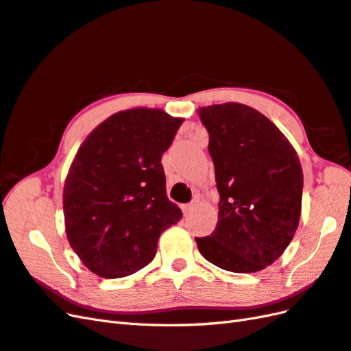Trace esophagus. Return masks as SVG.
<instances>
[{
    "label": "esophagus",
    "instance_id": "esophagus-1",
    "mask_svg": "<svg viewBox=\"0 0 351 351\" xmlns=\"http://www.w3.org/2000/svg\"><path fill=\"white\" fill-rule=\"evenodd\" d=\"M195 204H197V202H191V203H188V204H184V206H182V212H184L185 217H186V215H190V213L194 210Z\"/></svg>",
    "mask_w": 351,
    "mask_h": 351
}]
</instances>
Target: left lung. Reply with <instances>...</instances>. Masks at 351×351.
I'll use <instances>...</instances> for the list:
<instances>
[{
    "label": "left lung",
    "mask_w": 351,
    "mask_h": 351,
    "mask_svg": "<svg viewBox=\"0 0 351 351\" xmlns=\"http://www.w3.org/2000/svg\"><path fill=\"white\" fill-rule=\"evenodd\" d=\"M219 193L218 223L195 237L209 263L232 273L271 265L298 228L302 169L296 151L265 115L230 102L200 108Z\"/></svg>",
    "instance_id": "8db88e82"
}]
</instances>
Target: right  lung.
<instances>
[{"mask_svg": "<svg viewBox=\"0 0 351 351\" xmlns=\"http://www.w3.org/2000/svg\"><path fill=\"white\" fill-rule=\"evenodd\" d=\"M182 119L134 108L88 134L71 165L64 215L71 247L95 274L119 278L156 256L161 232L182 218L167 199L161 156Z\"/></svg>", "mask_w": 351, "mask_h": 351, "instance_id": "1", "label": "right lung"}]
</instances>
